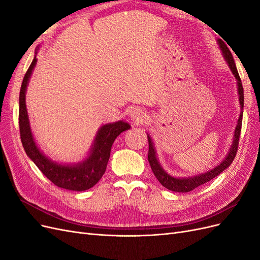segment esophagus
<instances>
[{
  "mask_svg": "<svg viewBox=\"0 0 260 260\" xmlns=\"http://www.w3.org/2000/svg\"><path fill=\"white\" fill-rule=\"evenodd\" d=\"M129 117L131 118V120L135 122L136 124H140L143 123L146 121L147 116L146 113L144 111H142L141 108H132L131 111L129 112Z\"/></svg>",
  "mask_w": 260,
  "mask_h": 260,
  "instance_id": "1",
  "label": "esophagus"
}]
</instances>
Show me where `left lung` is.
<instances>
[{"instance_id":"obj_1","label":"left lung","mask_w":260,"mask_h":260,"mask_svg":"<svg viewBox=\"0 0 260 260\" xmlns=\"http://www.w3.org/2000/svg\"><path fill=\"white\" fill-rule=\"evenodd\" d=\"M219 41V45L220 48L222 50L223 53V56L225 58V60L228 61V64H229L230 69L232 70V73L234 75V77L237 78L238 80V90H239V98H240V104L242 107V112L239 118V121H238V125L237 128H235V132H234V140H233V144L230 148V152L228 154V156L224 158V160L218 165V166L214 169H211L210 171L206 172V174H203L200 176H196L193 178H184V179H177L169 176L168 174H166V171H165L157 160L156 158V153H155V149L153 146V143L151 139L147 136L148 139V154H147V159L149 165H151V168L154 172L155 177L157 178V180L159 181L161 183L162 186H165L166 188L170 191H174V192H190L193 191L194 188H196L198 186L208 182L211 179H214L215 177H217L218 175L221 174L222 171H224L228 167L230 166L232 164V161L235 158V155L238 153V148H239V142H240V136H241V129H242V117H243V107H244V90H243V85H242V81H241V78L239 76L238 73V69L237 66H235V62L233 59L232 54L229 50V48L225 45V43L222 40H218Z\"/></svg>"}]
</instances>
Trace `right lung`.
<instances>
[{
  "instance_id": "obj_1",
  "label": "right lung",
  "mask_w": 260,
  "mask_h": 260,
  "mask_svg": "<svg viewBox=\"0 0 260 260\" xmlns=\"http://www.w3.org/2000/svg\"><path fill=\"white\" fill-rule=\"evenodd\" d=\"M36 62L37 58L35 57L23 77L19 94L18 120L20 140L23 149L30 157V159L37 165V167L52 183L58 187L66 188V190L85 191L95 185L103 177L109 156H111V148L114 141L121 132L130 129V125L123 121L103 125L98 132L90 156L81 164H78L76 166H61V165L51 161L39 151L35 143L32 133L30 130L25 103L27 84Z\"/></svg>"
}]
</instances>
